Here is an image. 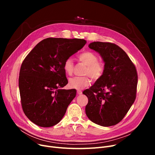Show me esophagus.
<instances>
[{
    "label": "esophagus",
    "instance_id": "esophagus-1",
    "mask_svg": "<svg viewBox=\"0 0 155 155\" xmlns=\"http://www.w3.org/2000/svg\"><path fill=\"white\" fill-rule=\"evenodd\" d=\"M77 94H78V95H81L82 94V92L81 91H77Z\"/></svg>",
    "mask_w": 155,
    "mask_h": 155
}]
</instances>
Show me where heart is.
<instances>
[{
  "label": "heart",
  "instance_id": "b5f03b06",
  "mask_svg": "<svg viewBox=\"0 0 155 155\" xmlns=\"http://www.w3.org/2000/svg\"><path fill=\"white\" fill-rule=\"evenodd\" d=\"M78 58L82 63L87 65L84 74L87 76L81 77H74L69 80L68 85L71 88L80 90L88 87L91 83V80L88 75H90L93 79L100 78L105 71V64L103 62L99 61V57L91 51H84L78 56ZM63 70L67 75L71 76L73 74L74 64L71 58H68L63 63Z\"/></svg>",
  "mask_w": 155,
  "mask_h": 155
}]
</instances>
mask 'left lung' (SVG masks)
I'll list each match as a JSON object with an SVG mask.
<instances>
[{"mask_svg":"<svg viewBox=\"0 0 155 155\" xmlns=\"http://www.w3.org/2000/svg\"><path fill=\"white\" fill-rule=\"evenodd\" d=\"M88 47L100 54L105 71L90 88L83 92L88 99L86 115L98 125L114 126L124 117L136 99V69L126 53L115 44L97 41Z\"/></svg>","mask_w":155,"mask_h":155,"instance_id":"left-lung-1","label":"left lung"}]
</instances>
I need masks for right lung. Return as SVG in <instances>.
<instances>
[{"mask_svg": "<svg viewBox=\"0 0 155 155\" xmlns=\"http://www.w3.org/2000/svg\"><path fill=\"white\" fill-rule=\"evenodd\" d=\"M83 39L48 38L32 49L22 63L19 88L22 110L35 124L44 127L58 124L76 96L68 84L64 60L81 50Z\"/></svg>", "mask_w": 155, "mask_h": 155, "instance_id": "add662e5", "label": "right lung"}]
</instances>
